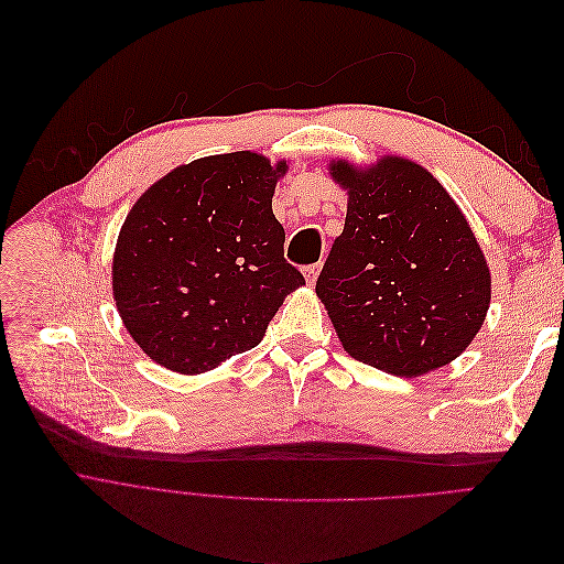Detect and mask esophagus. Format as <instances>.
<instances>
[{
  "label": "esophagus",
  "mask_w": 564,
  "mask_h": 564,
  "mask_svg": "<svg viewBox=\"0 0 564 564\" xmlns=\"http://www.w3.org/2000/svg\"><path fill=\"white\" fill-rule=\"evenodd\" d=\"M303 272H305V282L313 286L317 282V275H319V265H308Z\"/></svg>",
  "instance_id": "obj_1"
}]
</instances>
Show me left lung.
Segmentation results:
<instances>
[{"mask_svg": "<svg viewBox=\"0 0 564 564\" xmlns=\"http://www.w3.org/2000/svg\"><path fill=\"white\" fill-rule=\"evenodd\" d=\"M327 172L348 204L315 294L340 346L404 379L454 362L491 301L489 263L466 214L429 169L400 155L332 158Z\"/></svg>", "mask_w": 564, "mask_h": 564, "instance_id": "1", "label": "left lung"}]
</instances>
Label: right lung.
<instances>
[{
    "mask_svg": "<svg viewBox=\"0 0 564 564\" xmlns=\"http://www.w3.org/2000/svg\"><path fill=\"white\" fill-rule=\"evenodd\" d=\"M289 160L253 150L178 164L133 202L112 253V299L141 350L195 377L261 344L305 284L272 214Z\"/></svg>",
    "mask_w": 564,
    "mask_h": 564,
    "instance_id": "right-lung-1",
    "label": "right lung"
}]
</instances>
